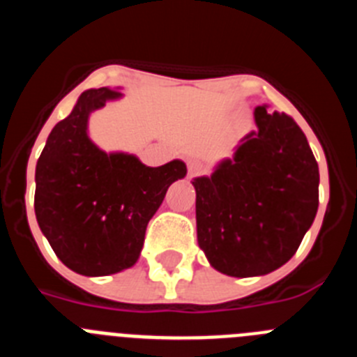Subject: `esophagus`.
<instances>
[{
	"mask_svg": "<svg viewBox=\"0 0 357 357\" xmlns=\"http://www.w3.org/2000/svg\"><path fill=\"white\" fill-rule=\"evenodd\" d=\"M188 169H189V175L191 176H197L204 172V164L200 160H189L188 162Z\"/></svg>",
	"mask_w": 357,
	"mask_h": 357,
	"instance_id": "obj_1",
	"label": "esophagus"
}]
</instances>
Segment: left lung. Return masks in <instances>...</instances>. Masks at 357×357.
Here are the masks:
<instances>
[{"mask_svg": "<svg viewBox=\"0 0 357 357\" xmlns=\"http://www.w3.org/2000/svg\"><path fill=\"white\" fill-rule=\"evenodd\" d=\"M255 128L232 159L193 178L198 245L211 266L257 277L288 263L313 225L320 173L301 127L255 107Z\"/></svg>", "mask_w": 357, "mask_h": 357, "instance_id": "obj_1", "label": "left lung"}]
</instances>
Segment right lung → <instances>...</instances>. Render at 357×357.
Here are the masks:
<instances>
[{
  "label": "right lung",
  "mask_w": 357,
  "mask_h": 357,
  "mask_svg": "<svg viewBox=\"0 0 357 357\" xmlns=\"http://www.w3.org/2000/svg\"><path fill=\"white\" fill-rule=\"evenodd\" d=\"M121 96L109 87L84 91L37 160V223L56 257L85 277L112 275L137 263L148 222L169 185L188 173L178 159L150 168L89 139L91 112Z\"/></svg>",
  "instance_id": "add662e5"
}]
</instances>
